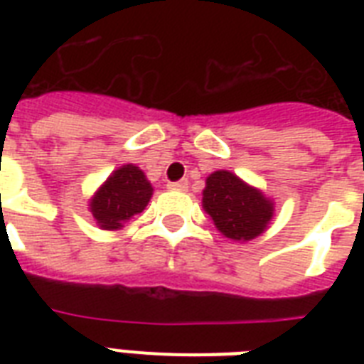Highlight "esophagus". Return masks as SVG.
<instances>
[{
  "label": "esophagus",
  "mask_w": 364,
  "mask_h": 364,
  "mask_svg": "<svg viewBox=\"0 0 364 364\" xmlns=\"http://www.w3.org/2000/svg\"><path fill=\"white\" fill-rule=\"evenodd\" d=\"M168 188H171V191H187L188 181H187V179H181V181L168 183Z\"/></svg>",
  "instance_id": "34e87169"
}]
</instances>
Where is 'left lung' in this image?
Listing matches in <instances>:
<instances>
[{
	"label": "left lung",
	"mask_w": 364,
	"mask_h": 364,
	"mask_svg": "<svg viewBox=\"0 0 364 364\" xmlns=\"http://www.w3.org/2000/svg\"><path fill=\"white\" fill-rule=\"evenodd\" d=\"M202 205L217 230L234 242L260 236L274 217V202L228 170L213 171L205 179Z\"/></svg>",
	"instance_id": "obj_1"
}]
</instances>
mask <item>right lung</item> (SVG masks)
Instances as JSON below:
<instances>
[{
  "mask_svg": "<svg viewBox=\"0 0 364 364\" xmlns=\"http://www.w3.org/2000/svg\"><path fill=\"white\" fill-rule=\"evenodd\" d=\"M153 196V187L137 166L124 164L94 193L88 210L104 230H121L126 221L141 213Z\"/></svg>",
  "mask_w": 364,
  "mask_h": 364,
  "instance_id": "1",
  "label": "right lung"
}]
</instances>
